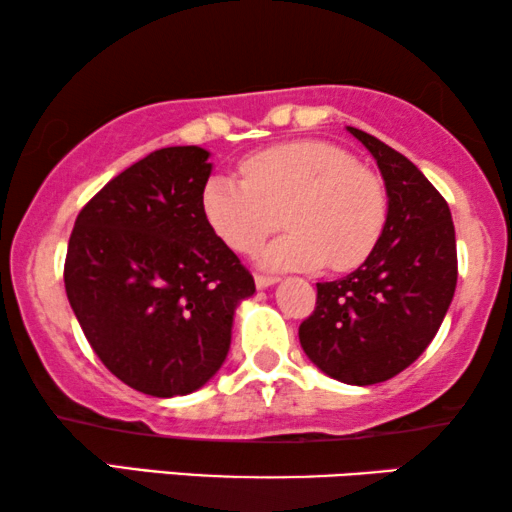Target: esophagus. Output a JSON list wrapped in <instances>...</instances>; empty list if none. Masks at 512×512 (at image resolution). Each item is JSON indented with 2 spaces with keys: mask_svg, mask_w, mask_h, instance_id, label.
Here are the masks:
<instances>
[{
  "mask_svg": "<svg viewBox=\"0 0 512 512\" xmlns=\"http://www.w3.org/2000/svg\"><path fill=\"white\" fill-rule=\"evenodd\" d=\"M254 279H256V286H258V289H268V286H272V284H277V282H279L277 277H270V275H256Z\"/></svg>",
  "mask_w": 512,
  "mask_h": 512,
  "instance_id": "esophagus-1",
  "label": "esophagus"
}]
</instances>
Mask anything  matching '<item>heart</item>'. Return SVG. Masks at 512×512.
<instances>
[{"label": "heart", "instance_id": "1", "mask_svg": "<svg viewBox=\"0 0 512 512\" xmlns=\"http://www.w3.org/2000/svg\"><path fill=\"white\" fill-rule=\"evenodd\" d=\"M242 179L214 174L202 188V214L216 235L240 254H256L282 223L289 228L265 249L268 268L328 265L359 268L387 223L382 179L356 165L340 146L300 139L251 153Z\"/></svg>", "mask_w": 512, "mask_h": 512}]
</instances>
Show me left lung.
<instances>
[{
  "label": "left lung",
  "mask_w": 512,
  "mask_h": 512,
  "mask_svg": "<svg viewBox=\"0 0 512 512\" xmlns=\"http://www.w3.org/2000/svg\"><path fill=\"white\" fill-rule=\"evenodd\" d=\"M387 188L382 237L363 265L317 284V307L298 328L305 354L333 380L368 387L401 373L431 345L457 289L450 207L429 179L368 132Z\"/></svg>",
  "instance_id": "left-lung-1"
}]
</instances>
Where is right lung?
I'll return each mask as SVG.
<instances>
[{
    "label": "right lung",
    "mask_w": 512,
    "mask_h": 512,
    "mask_svg": "<svg viewBox=\"0 0 512 512\" xmlns=\"http://www.w3.org/2000/svg\"><path fill=\"white\" fill-rule=\"evenodd\" d=\"M167 146L130 165L81 209L65 291L93 352L128 387L172 398L200 389L230 349L256 284L202 214L212 163Z\"/></svg>",
    "instance_id": "1"
}]
</instances>
